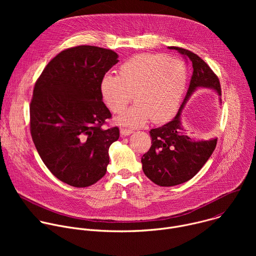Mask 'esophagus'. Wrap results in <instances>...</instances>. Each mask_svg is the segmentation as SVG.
<instances>
[{"instance_id": "esophagus-1", "label": "esophagus", "mask_w": 256, "mask_h": 256, "mask_svg": "<svg viewBox=\"0 0 256 256\" xmlns=\"http://www.w3.org/2000/svg\"><path fill=\"white\" fill-rule=\"evenodd\" d=\"M134 130H128V128H120V134L122 136H130V134H132Z\"/></svg>"}]
</instances>
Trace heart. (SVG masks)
I'll use <instances>...</instances> for the list:
<instances>
[{
  "instance_id": "obj_1",
  "label": "heart",
  "mask_w": 256,
  "mask_h": 256,
  "mask_svg": "<svg viewBox=\"0 0 256 256\" xmlns=\"http://www.w3.org/2000/svg\"><path fill=\"white\" fill-rule=\"evenodd\" d=\"M188 83L186 66L178 58L159 54H142L124 62L118 76L106 72L100 81V93L107 107L120 112L134 97L136 103L116 122L138 128L165 122L177 112Z\"/></svg>"
}]
</instances>
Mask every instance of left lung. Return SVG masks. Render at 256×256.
<instances>
[{
    "label": "left lung",
    "instance_id": "obj_1",
    "mask_svg": "<svg viewBox=\"0 0 256 256\" xmlns=\"http://www.w3.org/2000/svg\"><path fill=\"white\" fill-rule=\"evenodd\" d=\"M182 54L192 66L190 88L176 116L168 124L150 130L152 146L142 155V171L160 186H174L192 179L212 154L216 138L208 140H196L188 134L181 122V112L192 94L200 88L214 90L221 99V85L212 68L196 54L176 46H170Z\"/></svg>",
    "mask_w": 256,
    "mask_h": 256
}]
</instances>
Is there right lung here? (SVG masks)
Wrapping results in <instances>:
<instances>
[{
    "mask_svg": "<svg viewBox=\"0 0 256 256\" xmlns=\"http://www.w3.org/2000/svg\"><path fill=\"white\" fill-rule=\"evenodd\" d=\"M112 50L80 46L62 50L44 68L30 102V132L48 170L60 181L87 188L101 179L108 150L120 138L102 101L100 81L118 62Z\"/></svg>",
    "mask_w": 256,
    "mask_h": 256,
    "instance_id": "right-lung-1",
    "label": "right lung"
}]
</instances>
